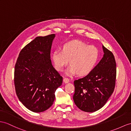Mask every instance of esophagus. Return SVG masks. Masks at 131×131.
Masks as SVG:
<instances>
[{
	"label": "esophagus",
	"mask_w": 131,
	"mask_h": 131,
	"mask_svg": "<svg viewBox=\"0 0 131 131\" xmlns=\"http://www.w3.org/2000/svg\"><path fill=\"white\" fill-rule=\"evenodd\" d=\"M63 81L65 83H68L69 82V79L68 78L64 77L63 78Z\"/></svg>",
	"instance_id": "esophagus-1"
}]
</instances>
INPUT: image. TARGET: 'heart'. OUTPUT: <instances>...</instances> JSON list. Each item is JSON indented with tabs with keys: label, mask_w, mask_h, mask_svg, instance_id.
Listing matches in <instances>:
<instances>
[{
	"label": "heart",
	"mask_w": 131,
	"mask_h": 131,
	"mask_svg": "<svg viewBox=\"0 0 131 131\" xmlns=\"http://www.w3.org/2000/svg\"><path fill=\"white\" fill-rule=\"evenodd\" d=\"M100 58V52L96 47L88 46L80 40H72L64 44L62 49L54 51L52 60L56 69L63 70L70 60L67 73L85 76L90 74L97 65Z\"/></svg>",
	"instance_id": "heart-1"
}]
</instances>
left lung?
<instances>
[{
  "mask_svg": "<svg viewBox=\"0 0 131 131\" xmlns=\"http://www.w3.org/2000/svg\"><path fill=\"white\" fill-rule=\"evenodd\" d=\"M103 57L92 72L74 81V103L87 112H93L103 107L115 88V58L112 52L103 46Z\"/></svg>",
  "mask_w": 131,
  "mask_h": 131,
  "instance_id": "obj_1",
  "label": "left lung"
}]
</instances>
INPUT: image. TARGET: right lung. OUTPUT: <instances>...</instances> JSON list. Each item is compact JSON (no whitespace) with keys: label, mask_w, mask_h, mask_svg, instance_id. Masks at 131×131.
Wrapping results in <instances>:
<instances>
[{"label":"right lung","mask_w":131,"mask_h":131,"mask_svg":"<svg viewBox=\"0 0 131 131\" xmlns=\"http://www.w3.org/2000/svg\"><path fill=\"white\" fill-rule=\"evenodd\" d=\"M54 37L53 34L35 38L21 50L15 65L16 94L24 106L34 112L52 106L55 92L63 82L50 59Z\"/></svg>","instance_id":"add662e5"}]
</instances>
